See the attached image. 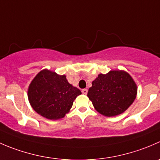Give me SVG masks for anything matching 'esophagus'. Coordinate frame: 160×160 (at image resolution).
Returning <instances> with one entry per match:
<instances>
[{"label":"esophagus","instance_id":"obj_1","mask_svg":"<svg viewBox=\"0 0 160 160\" xmlns=\"http://www.w3.org/2000/svg\"><path fill=\"white\" fill-rule=\"evenodd\" d=\"M82 93H83V94H88V90L83 89V90H82Z\"/></svg>","mask_w":160,"mask_h":160}]
</instances>
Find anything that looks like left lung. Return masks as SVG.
<instances>
[{
	"instance_id": "8db88e82",
	"label": "left lung",
	"mask_w": 160,
	"mask_h": 160,
	"mask_svg": "<svg viewBox=\"0 0 160 160\" xmlns=\"http://www.w3.org/2000/svg\"><path fill=\"white\" fill-rule=\"evenodd\" d=\"M137 91V85L129 73L112 70L98 76L88 90V97L99 113L109 117L126 111L136 98Z\"/></svg>"
}]
</instances>
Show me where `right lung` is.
<instances>
[{"label":"right lung","mask_w":160,"mask_h":160,"mask_svg":"<svg viewBox=\"0 0 160 160\" xmlns=\"http://www.w3.org/2000/svg\"><path fill=\"white\" fill-rule=\"evenodd\" d=\"M81 91L68 82L65 75L48 69L39 72L28 88V98L32 108L48 119L63 118Z\"/></svg>","instance_id":"add662e5"}]
</instances>
